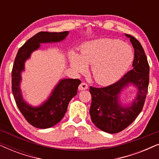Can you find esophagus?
<instances>
[{
  "instance_id": "obj_1",
  "label": "esophagus",
  "mask_w": 159,
  "mask_h": 159,
  "mask_svg": "<svg viewBox=\"0 0 159 159\" xmlns=\"http://www.w3.org/2000/svg\"><path fill=\"white\" fill-rule=\"evenodd\" d=\"M88 88V84L86 83H84V82H82V83L79 85V87H78V89H79L80 90H87Z\"/></svg>"
}]
</instances>
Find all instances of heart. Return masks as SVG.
Masks as SVG:
<instances>
[{
	"label": "heart",
	"instance_id": "heart-1",
	"mask_svg": "<svg viewBox=\"0 0 159 159\" xmlns=\"http://www.w3.org/2000/svg\"><path fill=\"white\" fill-rule=\"evenodd\" d=\"M134 58V53L129 45L115 39L103 38L84 43L79 54L71 51L69 61L77 73L90 72L95 81L102 85L111 84L126 72Z\"/></svg>",
	"mask_w": 159,
	"mask_h": 159
}]
</instances>
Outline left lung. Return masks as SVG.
I'll return each mask as SVG.
<instances>
[{
    "label": "left lung",
    "instance_id": "obj_1",
    "mask_svg": "<svg viewBox=\"0 0 159 159\" xmlns=\"http://www.w3.org/2000/svg\"><path fill=\"white\" fill-rule=\"evenodd\" d=\"M125 35L129 38L134 50L133 68L111 85L90 88L92 96L90 114L93 123L110 134L122 131L137 118L143 110L149 84V65L144 50L133 36ZM131 84L138 89L136 98L129 105H122L119 99L121 91Z\"/></svg>",
    "mask_w": 159,
    "mask_h": 159
}]
</instances>
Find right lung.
I'll list each match as a JSON object with an SVG mask.
<instances>
[{
	"label": "right lung",
	"instance_id": "obj_1",
	"mask_svg": "<svg viewBox=\"0 0 159 159\" xmlns=\"http://www.w3.org/2000/svg\"><path fill=\"white\" fill-rule=\"evenodd\" d=\"M68 34V31L38 32L19 48L15 58L11 74L12 93L19 111L34 127L47 129L60 122L66 114L69 101L77 94L81 81L78 79L61 80L46 101L39 106H32L24 100L20 88L21 72L25 71V61L30 58L32 52L40 48L41 43L61 42Z\"/></svg>",
	"mask_w": 159,
	"mask_h": 159
}]
</instances>
